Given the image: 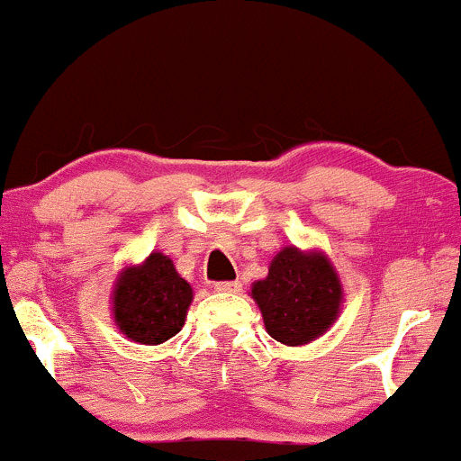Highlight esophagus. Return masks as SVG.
Returning a JSON list of instances; mask_svg holds the SVG:
<instances>
[{
	"instance_id": "34e87169",
	"label": "esophagus",
	"mask_w": 461,
	"mask_h": 461,
	"mask_svg": "<svg viewBox=\"0 0 461 461\" xmlns=\"http://www.w3.org/2000/svg\"><path fill=\"white\" fill-rule=\"evenodd\" d=\"M214 289L221 294H239L243 289V285L239 280H225V283H216Z\"/></svg>"
}]
</instances>
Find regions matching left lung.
<instances>
[{"mask_svg":"<svg viewBox=\"0 0 461 461\" xmlns=\"http://www.w3.org/2000/svg\"><path fill=\"white\" fill-rule=\"evenodd\" d=\"M265 329L274 340L298 347L316 340L338 320L342 285L322 251L285 247L274 256L267 278L251 285Z\"/></svg>","mask_w":461,"mask_h":461,"instance_id":"obj_1","label":"left lung"}]
</instances>
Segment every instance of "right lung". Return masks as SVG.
Listing matches in <instances>:
<instances>
[{
	"instance_id": "1",
	"label": "right lung",
	"mask_w": 461,
	"mask_h": 461,
	"mask_svg": "<svg viewBox=\"0 0 461 461\" xmlns=\"http://www.w3.org/2000/svg\"><path fill=\"white\" fill-rule=\"evenodd\" d=\"M192 287L161 251L141 265L125 267L113 292V316L125 338L161 345L181 331L192 303Z\"/></svg>"
}]
</instances>
